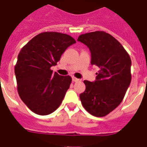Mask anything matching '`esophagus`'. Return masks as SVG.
<instances>
[{"instance_id": "esophagus-1", "label": "esophagus", "mask_w": 147, "mask_h": 147, "mask_svg": "<svg viewBox=\"0 0 147 147\" xmlns=\"http://www.w3.org/2000/svg\"><path fill=\"white\" fill-rule=\"evenodd\" d=\"M80 79H77V78L76 77H72V81L74 82H79L80 81Z\"/></svg>"}]
</instances>
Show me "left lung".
<instances>
[{
    "mask_svg": "<svg viewBox=\"0 0 147 147\" xmlns=\"http://www.w3.org/2000/svg\"><path fill=\"white\" fill-rule=\"evenodd\" d=\"M78 41L89 48L91 65L98 67L94 82L85 80V90L80 95L85 110L103 117L122 102L131 82V59L112 35L97 31L81 34Z\"/></svg>",
    "mask_w": 147,
    "mask_h": 147,
    "instance_id": "obj_1",
    "label": "left lung"
}]
</instances>
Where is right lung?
<instances>
[{
	"mask_svg": "<svg viewBox=\"0 0 147 147\" xmlns=\"http://www.w3.org/2000/svg\"><path fill=\"white\" fill-rule=\"evenodd\" d=\"M76 40L59 32H42L24 45L15 67L20 98L34 113L49 115L62 103L72 79L53 73L61 56Z\"/></svg>",
	"mask_w": 147,
	"mask_h": 147,
	"instance_id": "1",
	"label": "right lung"
}]
</instances>
